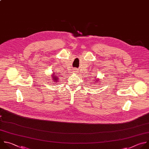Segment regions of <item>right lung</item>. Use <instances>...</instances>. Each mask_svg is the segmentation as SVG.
I'll use <instances>...</instances> for the list:
<instances>
[{"mask_svg":"<svg viewBox=\"0 0 149 149\" xmlns=\"http://www.w3.org/2000/svg\"><path fill=\"white\" fill-rule=\"evenodd\" d=\"M53 76L52 77V78H53V80H54L55 82H57V80H58V79H57V76H56V75H55L54 74Z\"/></svg>","mask_w":149,"mask_h":149,"instance_id":"1","label":"right lung"}]
</instances>
